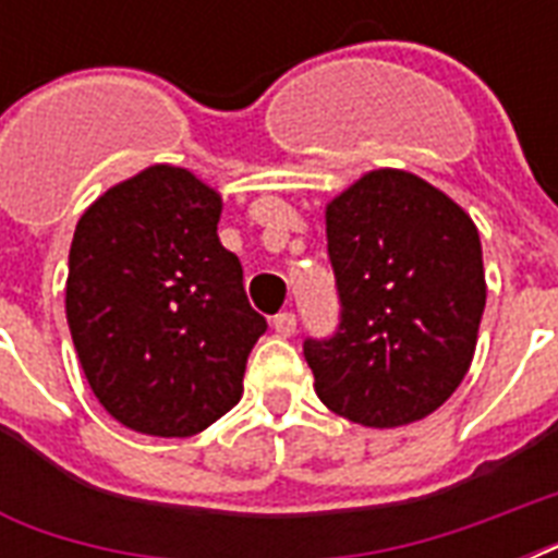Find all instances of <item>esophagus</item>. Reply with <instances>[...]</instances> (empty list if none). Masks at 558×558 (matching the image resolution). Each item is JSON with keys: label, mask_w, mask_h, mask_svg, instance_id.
Listing matches in <instances>:
<instances>
[{"label": "esophagus", "mask_w": 558, "mask_h": 558, "mask_svg": "<svg viewBox=\"0 0 558 558\" xmlns=\"http://www.w3.org/2000/svg\"><path fill=\"white\" fill-rule=\"evenodd\" d=\"M271 327H275V332H278V336L289 339V336L295 332V315H292V313H278V315H275V318H271Z\"/></svg>", "instance_id": "esophagus-1"}]
</instances>
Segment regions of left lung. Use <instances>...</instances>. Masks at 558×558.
Wrapping results in <instances>:
<instances>
[{"instance_id": "8db88e82", "label": "left lung", "mask_w": 558, "mask_h": 558, "mask_svg": "<svg viewBox=\"0 0 558 558\" xmlns=\"http://www.w3.org/2000/svg\"><path fill=\"white\" fill-rule=\"evenodd\" d=\"M339 332L304 341L332 414L397 428L434 414L475 356L486 306L477 226L440 187L379 168L327 202Z\"/></svg>"}]
</instances>
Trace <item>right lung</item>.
<instances>
[{
  "instance_id": "right-lung-1",
  "label": "right lung",
  "mask_w": 558,
  "mask_h": 558,
  "mask_svg": "<svg viewBox=\"0 0 558 558\" xmlns=\"http://www.w3.org/2000/svg\"><path fill=\"white\" fill-rule=\"evenodd\" d=\"M219 191L153 165L77 219L65 318L92 393L133 432L191 437L243 397L266 318L219 243Z\"/></svg>"
}]
</instances>
